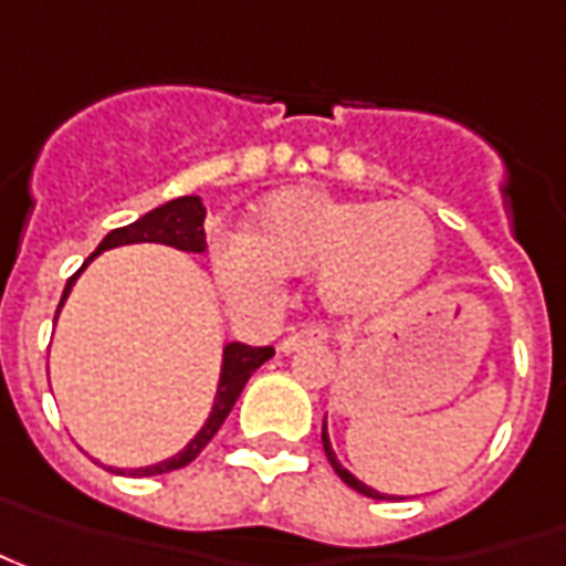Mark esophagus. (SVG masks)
<instances>
[{"label":"esophagus","instance_id":"1","mask_svg":"<svg viewBox=\"0 0 566 566\" xmlns=\"http://www.w3.org/2000/svg\"><path fill=\"white\" fill-rule=\"evenodd\" d=\"M327 339V329L324 327H305L298 329V333H292V336H286L283 343H280V352L283 355H292V352H298L302 345H317Z\"/></svg>","mask_w":566,"mask_h":566}]
</instances>
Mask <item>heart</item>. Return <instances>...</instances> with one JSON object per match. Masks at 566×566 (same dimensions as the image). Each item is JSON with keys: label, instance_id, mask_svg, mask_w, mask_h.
Here are the masks:
<instances>
[{"label": "heart", "instance_id": "heart-1", "mask_svg": "<svg viewBox=\"0 0 566 566\" xmlns=\"http://www.w3.org/2000/svg\"><path fill=\"white\" fill-rule=\"evenodd\" d=\"M433 258L436 230L417 205L283 189L261 202L245 237L223 242L214 271L239 298L268 295L276 274L314 271V295L329 314L367 317L415 290Z\"/></svg>", "mask_w": 566, "mask_h": 566}]
</instances>
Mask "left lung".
Here are the masks:
<instances>
[{
    "label": "left lung",
    "instance_id": "obj_1",
    "mask_svg": "<svg viewBox=\"0 0 566 566\" xmlns=\"http://www.w3.org/2000/svg\"><path fill=\"white\" fill-rule=\"evenodd\" d=\"M321 442H324V451H327L329 464H333V470L339 473V480H343L345 486H352L355 492H361V495H367V499H389L392 502V495H382V492H377L374 486H367V483H361L352 470H345L343 464H339V458H336V451H333V446H329V433H327V417H324V430H321Z\"/></svg>",
    "mask_w": 566,
    "mask_h": 566
}]
</instances>
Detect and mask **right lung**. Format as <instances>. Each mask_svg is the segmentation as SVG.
Here are the masks:
<instances>
[{"instance_id":"add662e5","label":"right lung","mask_w":566,"mask_h":566,"mask_svg":"<svg viewBox=\"0 0 566 566\" xmlns=\"http://www.w3.org/2000/svg\"><path fill=\"white\" fill-rule=\"evenodd\" d=\"M136 242H158V245H170V249H180V252H189V255H202L205 252V205L199 196H180V199H170V202L158 205L146 211L143 218H136L127 227H117L108 237L98 242V249L93 255L83 261L77 274L67 280V286L62 292V302H59V311H55V321L62 314V305L67 302V295L74 290L77 276L86 271V264L98 258L108 249H117V245H136ZM274 358V348L264 345H245V343H227L223 345V358H221V380H218V392H214V405H211V415L202 423V430L192 436L186 442L184 449L177 454H170L158 464H146V468H133L127 470L130 476H158V473H170V470L186 468L189 461H196V454L214 439V433L221 430V423L227 420V415L233 411L239 392L245 389L249 377L255 374L261 364ZM115 473H124L120 468H108Z\"/></svg>"}]
</instances>
